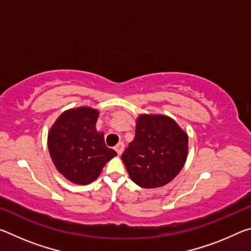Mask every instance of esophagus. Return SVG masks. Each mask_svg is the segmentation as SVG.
<instances>
[{
	"instance_id": "34e87169",
	"label": "esophagus",
	"mask_w": 251,
	"mask_h": 251,
	"mask_svg": "<svg viewBox=\"0 0 251 251\" xmlns=\"http://www.w3.org/2000/svg\"><path fill=\"white\" fill-rule=\"evenodd\" d=\"M124 148H125L124 143H120V144H117V145L115 146V151H116V152H117L118 155H122V152L124 151Z\"/></svg>"
}]
</instances>
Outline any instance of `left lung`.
<instances>
[{
	"label": "left lung",
	"instance_id": "left-lung-1",
	"mask_svg": "<svg viewBox=\"0 0 251 251\" xmlns=\"http://www.w3.org/2000/svg\"><path fill=\"white\" fill-rule=\"evenodd\" d=\"M188 136L177 123L165 115H139L134 141L122 159L130 179L143 188L168 184L184 167Z\"/></svg>",
	"mask_w": 251,
	"mask_h": 251
}]
</instances>
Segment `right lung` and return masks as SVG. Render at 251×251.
Here are the masks:
<instances>
[{
	"label": "right lung",
	"instance_id": "add662e5",
	"mask_svg": "<svg viewBox=\"0 0 251 251\" xmlns=\"http://www.w3.org/2000/svg\"><path fill=\"white\" fill-rule=\"evenodd\" d=\"M99 112L91 107L66 110L54 123L48 137L49 151L66 179L87 185L100 176L116 151L106 147L104 134L96 130Z\"/></svg>",
	"mask_w": 251,
	"mask_h": 251
}]
</instances>
